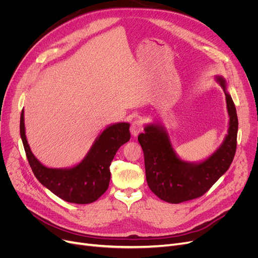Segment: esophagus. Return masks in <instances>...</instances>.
<instances>
[{"instance_id": "1", "label": "esophagus", "mask_w": 258, "mask_h": 258, "mask_svg": "<svg viewBox=\"0 0 258 258\" xmlns=\"http://www.w3.org/2000/svg\"><path fill=\"white\" fill-rule=\"evenodd\" d=\"M142 127H144V126H142V122L141 121L136 120V121L133 122L132 125H131L132 135L134 136V137H137L139 133L142 131Z\"/></svg>"}]
</instances>
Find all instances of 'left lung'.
<instances>
[{
  "mask_svg": "<svg viewBox=\"0 0 258 258\" xmlns=\"http://www.w3.org/2000/svg\"><path fill=\"white\" fill-rule=\"evenodd\" d=\"M226 100L228 120L227 134L212 155L201 161H186L173 149L166 127L160 123H149L138 136L144 151L147 182L160 200L177 204L203 196L230 168L237 146L238 118L235 104L227 91V83L216 75Z\"/></svg>",
  "mask_w": 258,
  "mask_h": 258,
  "instance_id": "1",
  "label": "left lung"
}]
</instances>
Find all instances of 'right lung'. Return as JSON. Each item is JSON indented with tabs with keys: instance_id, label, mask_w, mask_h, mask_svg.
Segmentation results:
<instances>
[{
	"instance_id": "add662e5",
	"label": "right lung",
	"mask_w": 258,
	"mask_h": 258,
	"mask_svg": "<svg viewBox=\"0 0 258 258\" xmlns=\"http://www.w3.org/2000/svg\"><path fill=\"white\" fill-rule=\"evenodd\" d=\"M130 123L110 124L95 138L86 156L69 168H49L38 160L25 135L24 109L20 117V135L26 157L36 178L55 196L67 202L89 204L107 190L110 180L109 166L119 148L131 138Z\"/></svg>"
}]
</instances>
